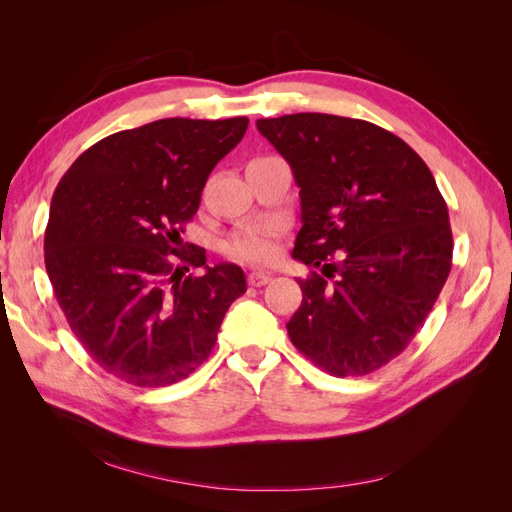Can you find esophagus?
Here are the masks:
<instances>
[{"mask_svg": "<svg viewBox=\"0 0 512 512\" xmlns=\"http://www.w3.org/2000/svg\"><path fill=\"white\" fill-rule=\"evenodd\" d=\"M269 280H271V275L265 273V271H252L250 275H247V284L254 286V288H260V286L269 284Z\"/></svg>", "mask_w": 512, "mask_h": 512, "instance_id": "obj_1", "label": "esophagus"}]
</instances>
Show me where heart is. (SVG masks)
I'll list each match as a JSON object with an SVG mask.
<instances>
[{"label": "heart", "instance_id": "1", "mask_svg": "<svg viewBox=\"0 0 512 512\" xmlns=\"http://www.w3.org/2000/svg\"><path fill=\"white\" fill-rule=\"evenodd\" d=\"M226 252L254 265H267L280 256V228L271 224L247 226L226 241Z\"/></svg>", "mask_w": 512, "mask_h": 512}]
</instances>
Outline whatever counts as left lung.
I'll use <instances>...</instances> for the list:
<instances>
[{
	"instance_id": "8db88e82",
	"label": "left lung",
	"mask_w": 512,
	"mask_h": 512,
	"mask_svg": "<svg viewBox=\"0 0 512 512\" xmlns=\"http://www.w3.org/2000/svg\"><path fill=\"white\" fill-rule=\"evenodd\" d=\"M256 128L301 188L292 256L314 267L286 324L331 376H365L406 350L453 265L448 209L421 156L363 119L297 113Z\"/></svg>"
}]
</instances>
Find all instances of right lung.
Returning <instances> with one entry per match:
<instances>
[{"instance_id":"1","label":"right lung","mask_w":512,"mask_h":512,"mask_svg":"<svg viewBox=\"0 0 512 512\" xmlns=\"http://www.w3.org/2000/svg\"><path fill=\"white\" fill-rule=\"evenodd\" d=\"M247 123L173 117L115 132L57 183L46 273L72 333L111 376L147 389L188 378L245 292L241 267L181 252V232ZM190 266L201 273L185 276Z\"/></svg>"}]
</instances>
